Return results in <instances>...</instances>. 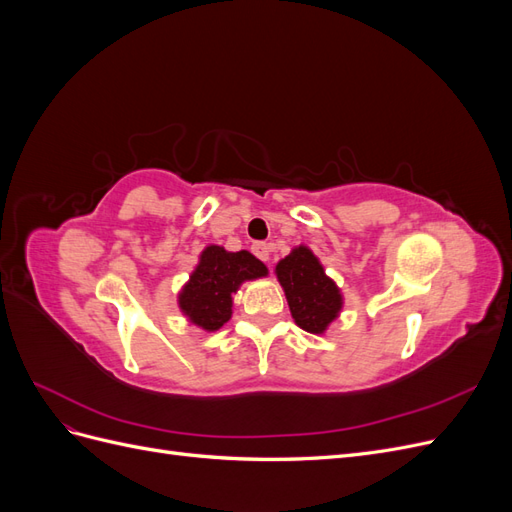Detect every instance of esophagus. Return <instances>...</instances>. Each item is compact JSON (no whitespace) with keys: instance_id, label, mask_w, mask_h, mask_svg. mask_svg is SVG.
<instances>
[{"instance_id":"esophagus-1","label":"esophagus","mask_w":512,"mask_h":512,"mask_svg":"<svg viewBox=\"0 0 512 512\" xmlns=\"http://www.w3.org/2000/svg\"><path fill=\"white\" fill-rule=\"evenodd\" d=\"M271 252H273V245L271 243H256L254 245V254L260 258V260H269L271 258Z\"/></svg>"}]
</instances>
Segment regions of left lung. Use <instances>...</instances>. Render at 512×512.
Segmentation results:
<instances>
[{
    "label": "left lung",
    "instance_id": "left-lung-1",
    "mask_svg": "<svg viewBox=\"0 0 512 512\" xmlns=\"http://www.w3.org/2000/svg\"><path fill=\"white\" fill-rule=\"evenodd\" d=\"M275 275L297 327L312 335L327 333L331 322L342 314L344 294L324 271L320 258L307 245H297L277 262Z\"/></svg>",
    "mask_w": 512,
    "mask_h": 512
}]
</instances>
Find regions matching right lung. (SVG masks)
<instances>
[{
  "label": "right lung",
  "instance_id": "add662e5",
  "mask_svg": "<svg viewBox=\"0 0 512 512\" xmlns=\"http://www.w3.org/2000/svg\"><path fill=\"white\" fill-rule=\"evenodd\" d=\"M269 269L247 250L228 252L222 245H207L198 265L177 294L181 314L207 333L220 331L232 316V297L241 284L267 277Z\"/></svg>",
  "mask_w": 512,
  "mask_h": 512
}]
</instances>
